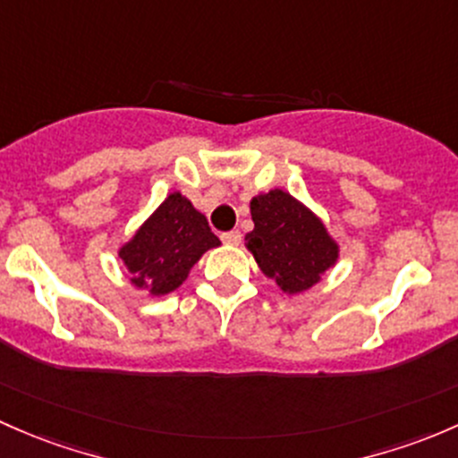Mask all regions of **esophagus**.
<instances>
[{
	"mask_svg": "<svg viewBox=\"0 0 458 458\" xmlns=\"http://www.w3.org/2000/svg\"><path fill=\"white\" fill-rule=\"evenodd\" d=\"M220 240H223L225 244H240V240H242V233H240L238 229L225 231V233L220 235Z\"/></svg>",
	"mask_w": 458,
	"mask_h": 458,
	"instance_id": "34e87169",
	"label": "esophagus"
}]
</instances>
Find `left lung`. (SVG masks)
<instances>
[{"label": "left lung", "instance_id": "left-lung-1", "mask_svg": "<svg viewBox=\"0 0 458 458\" xmlns=\"http://www.w3.org/2000/svg\"><path fill=\"white\" fill-rule=\"evenodd\" d=\"M251 218L256 227L247 233V249L284 293L310 289L337 260V244L322 220L286 191L253 198Z\"/></svg>", "mask_w": 458, "mask_h": 458}]
</instances>
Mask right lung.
Returning a JSON list of instances; mask_svg holds the SVG:
<instances>
[{
	"instance_id": "1",
	"label": "right lung",
	"mask_w": 458,
	"mask_h": 458,
	"mask_svg": "<svg viewBox=\"0 0 458 458\" xmlns=\"http://www.w3.org/2000/svg\"><path fill=\"white\" fill-rule=\"evenodd\" d=\"M218 244L205 216L176 191L165 198L119 256L131 273V284L152 295H165L185 282L207 249Z\"/></svg>"
}]
</instances>
